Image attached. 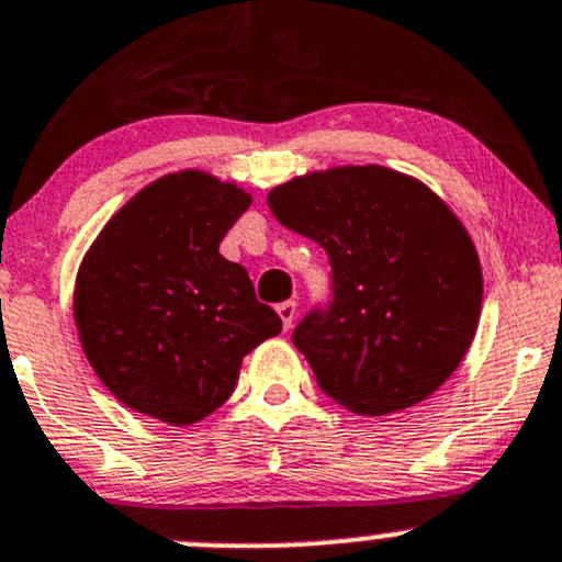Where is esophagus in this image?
I'll return each mask as SVG.
<instances>
[{
	"mask_svg": "<svg viewBox=\"0 0 562 562\" xmlns=\"http://www.w3.org/2000/svg\"><path fill=\"white\" fill-rule=\"evenodd\" d=\"M277 315H280L282 326L291 328V326H293V317H296V302H282V304H277Z\"/></svg>",
	"mask_w": 562,
	"mask_h": 562,
	"instance_id": "1",
	"label": "esophagus"
}]
</instances>
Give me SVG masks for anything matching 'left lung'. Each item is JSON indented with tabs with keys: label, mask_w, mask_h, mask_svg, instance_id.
Instances as JSON below:
<instances>
[{
	"label": "left lung",
	"mask_w": 562,
	"mask_h": 562,
	"mask_svg": "<svg viewBox=\"0 0 562 562\" xmlns=\"http://www.w3.org/2000/svg\"><path fill=\"white\" fill-rule=\"evenodd\" d=\"M269 209L331 266L328 304L291 337L323 394L386 416L449 381L479 326L481 263L432 190L391 168L348 166L274 187Z\"/></svg>",
	"instance_id": "obj_1"
}]
</instances>
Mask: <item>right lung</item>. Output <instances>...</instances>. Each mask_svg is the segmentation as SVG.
Listing matches in <instances>:
<instances>
[{
	"instance_id": "1",
	"label": "right lung",
	"mask_w": 562,
	"mask_h": 562,
	"mask_svg": "<svg viewBox=\"0 0 562 562\" xmlns=\"http://www.w3.org/2000/svg\"><path fill=\"white\" fill-rule=\"evenodd\" d=\"M249 195L201 171L168 173L100 231L76 280L83 353L133 411L187 427L217 411L241 359L282 331L220 241Z\"/></svg>"
}]
</instances>
